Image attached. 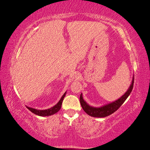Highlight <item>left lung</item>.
Returning <instances> with one entry per match:
<instances>
[{"label":"left lung","instance_id":"8db88e82","mask_svg":"<svg viewBox=\"0 0 150 150\" xmlns=\"http://www.w3.org/2000/svg\"><path fill=\"white\" fill-rule=\"evenodd\" d=\"M133 85L134 77L133 79H132L131 85H130V86L129 87V88H128L127 92L122 95L121 97H120L118 100L114 101V102L105 105L103 106L99 107V108L90 106L89 104H87L86 101L84 100L83 95L81 94V96H80V103H81V107H82L83 110L90 116L97 118L106 117V116H110V114L115 112L122 105V103H123L126 99L127 98V97L129 96L130 93L132 92V89H133Z\"/></svg>","mask_w":150,"mask_h":150}]
</instances>
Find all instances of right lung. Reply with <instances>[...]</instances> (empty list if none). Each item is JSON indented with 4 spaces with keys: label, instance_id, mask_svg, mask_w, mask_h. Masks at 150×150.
<instances>
[{
    "label": "right lung",
    "instance_id": "obj_1",
    "mask_svg": "<svg viewBox=\"0 0 150 150\" xmlns=\"http://www.w3.org/2000/svg\"><path fill=\"white\" fill-rule=\"evenodd\" d=\"M66 92L64 93V94L62 96L61 98L60 99V100L57 103V104H56L54 107H52L51 108L47 109V110H37V109H34L32 108H30V107L27 106V108L29 110H30L32 113H34L36 115L40 116H49L51 115H53V114L57 113V112L61 110L62 103H63V100L64 98H65Z\"/></svg>",
    "mask_w": 150,
    "mask_h": 150
}]
</instances>
